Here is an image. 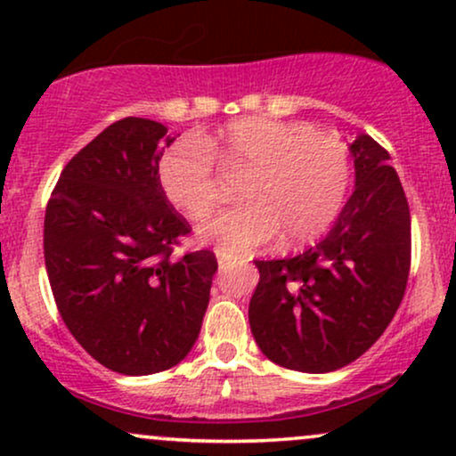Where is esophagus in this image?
<instances>
[{
  "mask_svg": "<svg viewBox=\"0 0 456 456\" xmlns=\"http://www.w3.org/2000/svg\"><path fill=\"white\" fill-rule=\"evenodd\" d=\"M232 264H233L232 257H224V255L218 253V265H221V270L227 268V265H232Z\"/></svg>",
  "mask_w": 456,
  "mask_h": 456,
  "instance_id": "1",
  "label": "esophagus"
}]
</instances>
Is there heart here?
Returning <instances> with one entry per match:
<instances>
[{"label":"heart","mask_w":456,"mask_h":456,"mask_svg":"<svg viewBox=\"0 0 456 456\" xmlns=\"http://www.w3.org/2000/svg\"><path fill=\"white\" fill-rule=\"evenodd\" d=\"M227 175H244L238 206L201 224L199 235L227 257H240L281 233L285 246L311 242L341 212L352 162L341 141L302 122L235 119L214 137L177 141L159 175L169 201L191 218L210 214Z\"/></svg>","instance_id":"obj_1"}]
</instances>
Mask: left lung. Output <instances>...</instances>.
Instances as JSON below:
<instances>
[{
  "label": "left lung",
  "instance_id": "8db88e82",
  "mask_svg": "<svg viewBox=\"0 0 456 456\" xmlns=\"http://www.w3.org/2000/svg\"><path fill=\"white\" fill-rule=\"evenodd\" d=\"M354 195L315 246L255 261L250 332L265 358L302 373L354 362L388 328L407 287L411 221L390 154L369 134L349 145Z\"/></svg>",
  "mask_w": 456,
  "mask_h": 456
}]
</instances>
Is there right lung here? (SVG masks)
<instances>
[{"label": "right lung", "mask_w": 456, "mask_h": 456, "mask_svg": "<svg viewBox=\"0 0 456 456\" xmlns=\"http://www.w3.org/2000/svg\"><path fill=\"white\" fill-rule=\"evenodd\" d=\"M174 139L154 119H119L72 156L46 203L45 264L57 311L94 360L122 375L186 358L218 268L212 250L174 257L191 233L159 175Z\"/></svg>", "instance_id": "obj_1"}]
</instances>
